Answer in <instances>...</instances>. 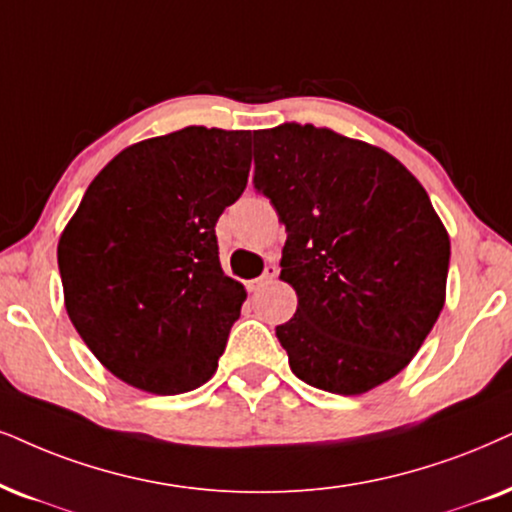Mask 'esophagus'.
Wrapping results in <instances>:
<instances>
[{"instance_id":"1","label":"esophagus","mask_w":512,"mask_h":512,"mask_svg":"<svg viewBox=\"0 0 512 512\" xmlns=\"http://www.w3.org/2000/svg\"><path fill=\"white\" fill-rule=\"evenodd\" d=\"M276 276H278V267H276V264H267V269H264V274H262L260 278H257L255 286H264V283H271Z\"/></svg>"}]
</instances>
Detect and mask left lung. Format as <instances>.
<instances>
[{
    "label": "left lung",
    "instance_id": "1",
    "mask_svg": "<svg viewBox=\"0 0 512 512\" xmlns=\"http://www.w3.org/2000/svg\"><path fill=\"white\" fill-rule=\"evenodd\" d=\"M255 191L286 224L276 326L307 385L364 394L416 357L439 319L451 243L418 179L364 141L314 125L255 132Z\"/></svg>",
    "mask_w": 512,
    "mask_h": 512
}]
</instances>
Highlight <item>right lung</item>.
Here are the masks:
<instances>
[{
	"mask_svg": "<svg viewBox=\"0 0 512 512\" xmlns=\"http://www.w3.org/2000/svg\"><path fill=\"white\" fill-rule=\"evenodd\" d=\"M250 139L186 127L129 146L63 231L70 321L127 385L181 394L217 371L245 288L222 271L215 226L248 184Z\"/></svg>",
	"mask_w": 512,
	"mask_h": 512,
	"instance_id": "1",
	"label": "right lung"
}]
</instances>
